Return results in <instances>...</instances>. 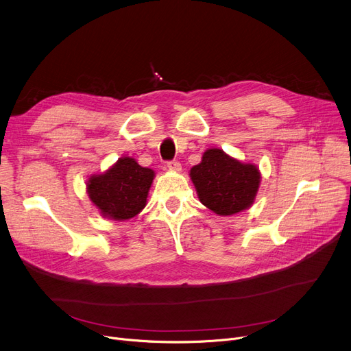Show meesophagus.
Returning a JSON list of instances; mask_svg holds the SVG:
<instances>
[{
  "label": "esophagus",
  "mask_w": 351,
  "mask_h": 351,
  "mask_svg": "<svg viewBox=\"0 0 351 351\" xmlns=\"http://www.w3.org/2000/svg\"><path fill=\"white\" fill-rule=\"evenodd\" d=\"M167 167L172 172H180L182 171V165L178 161H169V162H167Z\"/></svg>",
  "instance_id": "obj_1"
}]
</instances>
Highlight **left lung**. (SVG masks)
Instances as JSON below:
<instances>
[{"label": "left lung", "instance_id": "8db88e82", "mask_svg": "<svg viewBox=\"0 0 351 351\" xmlns=\"http://www.w3.org/2000/svg\"><path fill=\"white\" fill-rule=\"evenodd\" d=\"M190 179L202 204L226 217L253 204L262 176L256 165L243 164L219 148H210L202 162L190 169Z\"/></svg>", "mask_w": 351, "mask_h": 351}]
</instances>
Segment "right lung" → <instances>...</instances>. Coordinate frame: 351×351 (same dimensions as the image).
Instances as JSON below:
<instances>
[{"mask_svg": "<svg viewBox=\"0 0 351 351\" xmlns=\"http://www.w3.org/2000/svg\"><path fill=\"white\" fill-rule=\"evenodd\" d=\"M154 176L152 169L143 168L134 158L123 156L106 172L92 175L86 192L104 217L130 219L145 207Z\"/></svg>", "mask_w": 351, "mask_h": 351, "instance_id": "right-lung-1", "label": "right lung"}]
</instances>
